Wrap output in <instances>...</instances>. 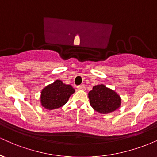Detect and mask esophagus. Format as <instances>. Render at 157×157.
<instances>
[{
	"label": "esophagus",
	"mask_w": 157,
	"mask_h": 157,
	"mask_svg": "<svg viewBox=\"0 0 157 157\" xmlns=\"http://www.w3.org/2000/svg\"><path fill=\"white\" fill-rule=\"evenodd\" d=\"M77 88V89H79V90H85V89H86V87H85V86H83V85H80V86H78Z\"/></svg>",
	"instance_id": "1"
}]
</instances>
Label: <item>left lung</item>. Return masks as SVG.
Segmentation results:
<instances>
[{"instance_id":"1","label":"left lung","mask_w":157,"mask_h":157,"mask_svg":"<svg viewBox=\"0 0 157 157\" xmlns=\"http://www.w3.org/2000/svg\"><path fill=\"white\" fill-rule=\"evenodd\" d=\"M89 98L91 107L100 113L114 111L121 104V99L117 94L102 84L94 86L89 92Z\"/></svg>"}]
</instances>
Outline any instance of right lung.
I'll return each mask as SVG.
<instances>
[{
  "label": "right lung",
  "mask_w": 157,
  "mask_h": 157,
  "mask_svg": "<svg viewBox=\"0 0 157 157\" xmlns=\"http://www.w3.org/2000/svg\"><path fill=\"white\" fill-rule=\"evenodd\" d=\"M75 90L70 85H66L61 80H56L46 86L41 91V105L48 110L62 107L68 102Z\"/></svg>",
  "instance_id": "right-lung-1"
}]
</instances>
